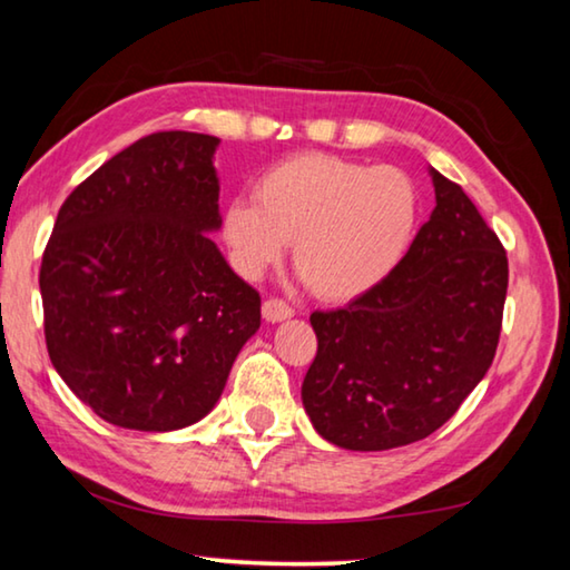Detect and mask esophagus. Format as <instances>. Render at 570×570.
<instances>
[{
	"mask_svg": "<svg viewBox=\"0 0 570 570\" xmlns=\"http://www.w3.org/2000/svg\"><path fill=\"white\" fill-rule=\"evenodd\" d=\"M288 317H294V309L286 302H282V299H266L264 302V320L266 322L276 324V322L288 320Z\"/></svg>",
	"mask_w": 570,
	"mask_h": 570,
	"instance_id": "34e87169",
	"label": "esophagus"
}]
</instances>
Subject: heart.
I'll list each match as a JSON object with an SVG mask.
<instances>
[{
	"mask_svg": "<svg viewBox=\"0 0 570 570\" xmlns=\"http://www.w3.org/2000/svg\"><path fill=\"white\" fill-rule=\"evenodd\" d=\"M256 203L236 197L220 236L240 276L258 278L294 243V266L324 302L381 286L409 250L421 195L409 171L306 151L258 177Z\"/></svg>",
	"mask_w": 570,
	"mask_h": 570,
	"instance_id": "1",
	"label": "heart"
}]
</instances>
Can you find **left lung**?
Listing matches in <instances>:
<instances>
[{
  "label": "left lung",
  "mask_w": 570,
  "mask_h": 570,
  "mask_svg": "<svg viewBox=\"0 0 570 570\" xmlns=\"http://www.w3.org/2000/svg\"><path fill=\"white\" fill-rule=\"evenodd\" d=\"M429 175L436 207L393 274L345 309L309 317L317 357L302 401L334 446L385 451L426 439L494 360L508 256L464 189Z\"/></svg>",
  "instance_id": "obj_1"
}]
</instances>
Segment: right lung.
I'll use <instances>...</instances> for the list:
<instances>
[{"instance_id":"obj_1","label":"right lung","mask_w":570,"mask_h":570,"mask_svg":"<svg viewBox=\"0 0 570 570\" xmlns=\"http://www.w3.org/2000/svg\"><path fill=\"white\" fill-rule=\"evenodd\" d=\"M220 139L149 134L62 203L42 253L52 367L121 429L177 431L218 403L261 296L207 233L220 230Z\"/></svg>"}]
</instances>
